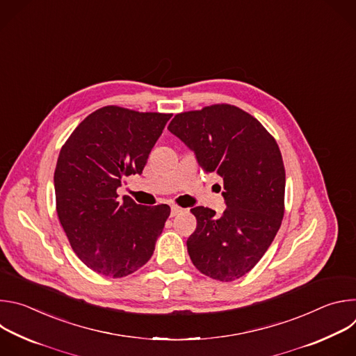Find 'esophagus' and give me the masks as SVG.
<instances>
[{"mask_svg": "<svg viewBox=\"0 0 356 356\" xmlns=\"http://www.w3.org/2000/svg\"><path fill=\"white\" fill-rule=\"evenodd\" d=\"M181 211H183V209H181V207L172 206V209H170V217H176V216H179Z\"/></svg>", "mask_w": 356, "mask_h": 356, "instance_id": "obj_1", "label": "esophagus"}]
</instances>
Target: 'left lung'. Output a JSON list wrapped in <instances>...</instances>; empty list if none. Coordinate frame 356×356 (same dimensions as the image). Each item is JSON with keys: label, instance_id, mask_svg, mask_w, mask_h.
Returning <instances> with one entry per match:
<instances>
[{"label": "left lung", "instance_id": "1", "mask_svg": "<svg viewBox=\"0 0 356 356\" xmlns=\"http://www.w3.org/2000/svg\"><path fill=\"white\" fill-rule=\"evenodd\" d=\"M168 129L195 152L200 166L222 177L221 217L194 207L187 239L193 265L211 279L232 282L253 269L284 216L286 172L276 139L246 111L213 104L176 114Z\"/></svg>", "mask_w": 356, "mask_h": 356}]
</instances>
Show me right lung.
Returning <instances> with one entry per match:
<instances>
[{"instance_id":"right-lung-1","label":"right lung","mask_w":356,"mask_h":356,"mask_svg":"<svg viewBox=\"0 0 356 356\" xmlns=\"http://www.w3.org/2000/svg\"><path fill=\"white\" fill-rule=\"evenodd\" d=\"M172 114L107 106L91 113L60 149L55 169L56 211L76 255L91 270L124 277L155 250L168 204L118 201L124 176L142 173Z\"/></svg>"}]
</instances>
